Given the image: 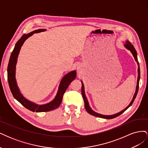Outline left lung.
<instances>
[{"label": "left lung", "instance_id": "1", "mask_svg": "<svg viewBox=\"0 0 148 148\" xmlns=\"http://www.w3.org/2000/svg\"><path fill=\"white\" fill-rule=\"evenodd\" d=\"M125 47H126L127 49H128V50H130L131 51V52L132 53V54L134 57V58H135V60L136 61L137 64H138V81H137V85H136V92L135 93V95H134L133 96V99L132 101V102H130V104H129V106L127 107V108H125L124 110H123L122 111L116 114H114V115H102V114H97L96 112H94L91 109V107H89V103L88 102V99L86 97V96H85V93H84V85L82 83V96L83 97V100H84V107H85V109L86 110V111L88 112L91 114L93 116H95V117H100V118H104V119H114V118H115L118 117V116H119L120 115L122 114V113H123L129 107H130L133 102H134V101H135V99L136 97V95H137V93H138V89H139V82H140V64H139V62H138V58H137V52L135 50V47H134V46L132 45V43L130 42L129 41H127L124 44Z\"/></svg>", "mask_w": 148, "mask_h": 148}]
</instances>
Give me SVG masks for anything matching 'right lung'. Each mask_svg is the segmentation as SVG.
<instances>
[{
  "mask_svg": "<svg viewBox=\"0 0 148 148\" xmlns=\"http://www.w3.org/2000/svg\"><path fill=\"white\" fill-rule=\"evenodd\" d=\"M46 29H39L37 30H34L27 34H25L22 36L21 38L16 43L15 47L13 49V50L11 53L9 62H8L7 67L8 82L13 97L20 103H21L25 108L32 112H49L54 110L57 109V107H59L62 101L63 96L66 89L69 87L71 82L75 79L76 76H77L76 71H71V72L66 74L62 79L59 85V91L57 92V96H56L55 99L51 102L48 103V104L39 106L26 99L21 95V94L19 91L15 79V66L16 64L18 56L21 46L23 45V42L25 41L26 39L28 38L31 36H32L34 33H39L41 32V31H44Z\"/></svg>",
  "mask_w": 148,
  "mask_h": 148,
  "instance_id": "add662e5",
  "label": "right lung"
}]
</instances>
